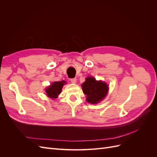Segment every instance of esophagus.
I'll return each instance as SVG.
<instances>
[{"instance_id": "esophagus-1", "label": "esophagus", "mask_w": 157, "mask_h": 157, "mask_svg": "<svg viewBox=\"0 0 157 157\" xmlns=\"http://www.w3.org/2000/svg\"><path fill=\"white\" fill-rule=\"evenodd\" d=\"M70 80H71V82L73 83V84H75V83H76V82H77V78H71V79H70Z\"/></svg>"}]
</instances>
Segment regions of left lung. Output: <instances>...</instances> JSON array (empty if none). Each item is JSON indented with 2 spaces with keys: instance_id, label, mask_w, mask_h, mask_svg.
<instances>
[{
  "instance_id": "8db88e82",
  "label": "left lung",
  "mask_w": 157,
  "mask_h": 157,
  "mask_svg": "<svg viewBox=\"0 0 157 157\" xmlns=\"http://www.w3.org/2000/svg\"><path fill=\"white\" fill-rule=\"evenodd\" d=\"M82 87L84 94L86 95V101L92 104L101 101L108 92L107 84L102 81H97L94 77H87Z\"/></svg>"
}]
</instances>
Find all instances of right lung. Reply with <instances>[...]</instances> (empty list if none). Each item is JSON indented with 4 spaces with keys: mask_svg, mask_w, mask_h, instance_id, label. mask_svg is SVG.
Listing matches in <instances>:
<instances>
[{
    "mask_svg": "<svg viewBox=\"0 0 157 157\" xmlns=\"http://www.w3.org/2000/svg\"><path fill=\"white\" fill-rule=\"evenodd\" d=\"M64 84L65 81H63V80L59 82H54L53 84H52L51 86L46 90L47 96L52 98H56L61 93V88H62Z\"/></svg>",
    "mask_w": 157,
    "mask_h": 157,
    "instance_id": "obj_1",
    "label": "right lung"
}]
</instances>
